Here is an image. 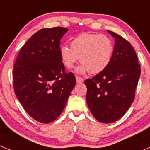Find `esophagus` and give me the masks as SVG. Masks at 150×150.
<instances>
[{
	"mask_svg": "<svg viewBox=\"0 0 150 150\" xmlns=\"http://www.w3.org/2000/svg\"><path fill=\"white\" fill-rule=\"evenodd\" d=\"M76 83H81L83 82V79L82 77H80V76H76Z\"/></svg>",
	"mask_w": 150,
	"mask_h": 150,
	"instance_id": "1",
	"label": "esophagus"
}]
</instances>
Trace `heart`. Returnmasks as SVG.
Wrapping results in <instances>:
<instances>
[{
	"label": "heart",
	"instance_id": "obj_1",
	"mask_svg": "<svg viewBox=\"0 0 150 150\" xmlns=\"http://www.w3.org/2000/svg\"><path fill=\"white\" fill-rule=\"evenodd\" d=\"M113 52L111 40L106 35L84 32L76 36L71 42V48L63 45L59 52L62 63L67 68L71 69L78 62L81 65L76 72L84 74L90 71L98 74L109 65Z\"/></svg>",
	"mask_w": 150,
	"mask_h": 150
}]
</instances>
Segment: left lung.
Here are the masks:
<instances>
[{
    "label": "left lung",
    "instance_id": "8db88e82",
    "mask_svg": "<svg viewBox=\"0 0 150 150\" xmlns=\"http://www.w3.org/2000/svg\"><path fill=\"white\" fill-rule=\"evenodd\" d=\"M115 39L109 65L92 79H87L86 102L98 121L111 123L128 111L134 100L140 66L132 44L119 34L107 30Z\"/></svg>",
    "mask_w": 150,
    "mask_h": 150
}]
</instances>
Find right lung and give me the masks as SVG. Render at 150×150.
<instances>
[{"instance_id": "add662e5", "label": "right lung", "mask_w": 150, "mask_h": 150, "mask_svg": "<svg viewBox=\"0 0 150 150\" xmlns=\"http://www.w3.org/2000/svg\"><path fill=\"white\" fill-rule=\"evenodd\" d=\"M68 29L43 28L22 46L14 64L16 96L34 120L50 123L61 115L76 85L66 73L60 56V40Z\"/></svg>"}]
</instances>
